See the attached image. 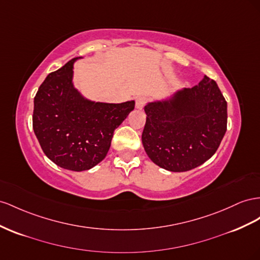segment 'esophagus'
Returning <instances> with one entry per match:
<instances>
[{
    "mask_svg": "<svg viewBox=\"0 0 260 260\" xmlns=\"http://www.w3.org/2000/svg\"><path fill=\"white\" fill-rule=\"evenodd\" d=\"M147 102V98L144 96H138L136 98V108L138 109H142L144 107V105Z\"/></svg>",
    "mask_w": 260,
    "mask_h": 260,
    "instance_id": "34e87169",
    "label": "esophagus"
}]
</instances>
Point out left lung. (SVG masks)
Listing matches in <instances>:
<instances>
[{"label":"left lung","mask_w":260,"mask_h":260,"mask_svg":"<svg viewBox=\"0 0 260 260\" xmlns=\"http://www.w3.org/2000/svg\"><path fill=\"white\" fill-rule=\"evenodd\" d=\"M144 111V150L153 163L171 172H187L205 163L226 132L228 103L207 75L171 100L149 103Z\"/></svg>","instance_id":"obj_1"}]
</instances>
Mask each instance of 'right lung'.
<instances>
[{
	"mask_svg": "<svg viewBox=\"0 0 260 260\" xmlns=\"http://www.w3.org/2000/svg\"><path fill=\"white\" fill-rule=\"evenodd\" d=\"M70 60L49 74L34 98L32 128L49 159L66 170L87 171L109 151L114 131L135 109V102L95 103L72 83Z\"/></svg>",
	"mask_w": 260,
	"mask_h": 260,
	"instance_id": "add662e5",
	"label": "right lung"
}]
</instances>
